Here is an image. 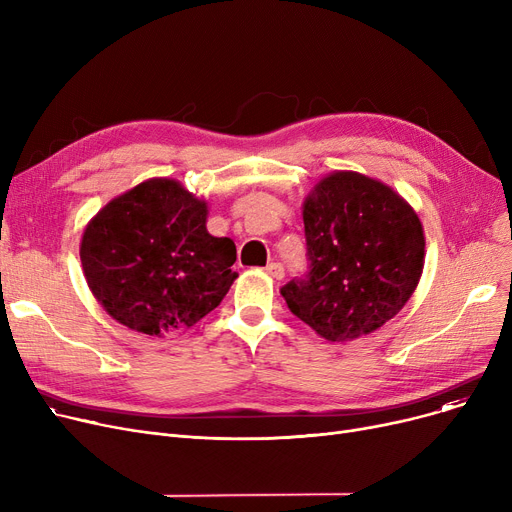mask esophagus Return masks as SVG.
Masks as SVG:
<instances>
[{"mask_svg":"<svg viewBox=\"0 0 512 512\" xmlns=\"http://www.w3.org/2000/svg\"><path fill=\"white\" fill-rule=\"evenodd\" d=\"M265 272H267V274H270V276H272L274 280H282V278H284V265H282V263H276V261H274V263H270V265H267V267H265Z\"/></svg>","mask_w":512,"mask_h":512,"instance_id":"1","label":"esophagus"}]
</instances>
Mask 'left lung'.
<instances>
[{"mask_svg": "<svg viewBox=\"0 0 512 512\" xmlns=\"http://www.w3.org/2000/svg\"><path fill=\"white\" fill-rule=\"evenodd\" d=\"M307 272L280 288L321 338L382 328L417 288L425 240L417 213L390 186L357 172L321 180L303 209Z\"/></svg>", "mask_w": 512, "mask_h": 512, "instance_id": "1", "label": "left lung"}]
</instances>
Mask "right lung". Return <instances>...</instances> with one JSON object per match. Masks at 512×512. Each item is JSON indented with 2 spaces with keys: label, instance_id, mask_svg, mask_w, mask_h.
Segmentation results:
<instances>
[{
  "label": "right lung",
  "instance_id": "obj_1",
  "mask_svg": "<svg viewBox=\"0 0 512 512\" xmlns=\"http://www.w3.org/2000/svg\"><path fill=\"white\" fill-rule=\"evenodd\" d=\"M207 205L176 180H147L107 203L83 234L80 261L95 299L130 330L161 336L222 303L236 247L205 228Z\"/></svg>",
  "mask_w": 512,
  "mask_h": 512
}]
</instances>
